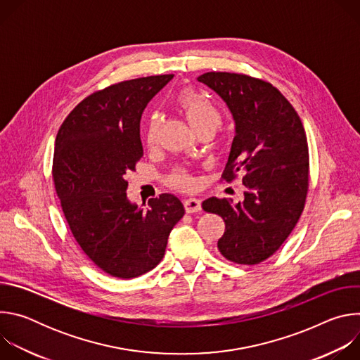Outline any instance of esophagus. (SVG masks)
<instances>
[{"label":"esophagus","instance_id":"34e87169","mask_svg":"<svg viewBox=\"0 0 360 360\" xmlns=\"http://www.w3.org/2000/svg\"><path fill=\"white\" fill-rule=\"evenodd\" d=\"M184 205H185V210H186L188 214H193V212L200 211V200L198 198H186L184 200Z\"/></svg>","mask_w":360,"mask_h":360}]
</instances>
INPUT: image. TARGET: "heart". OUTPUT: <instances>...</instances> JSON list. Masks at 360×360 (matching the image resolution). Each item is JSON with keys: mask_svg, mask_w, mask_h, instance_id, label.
Returning a JSON list of instances; mask_svg holds the SVG:
<instances>
[{"mask_svg": "<svg viewBox=\"0 0 360 360\" xmlns=\"http://www.w3.org/2000/svg\"><path fill=\"white\" fill-rule=\"evenodd\" d=\"M176 104L185 114L189 125L198 132L202 129H217L221 124V111L215 102L195 89H184L176 95ZM161 118L157 112L150 114L145 127V141L153 145L157 141ZM169 184L181 189H191L193 179L182 169L175 171L169 176Z\"/></svg>", "mask_w": 360, "mask_h": 360, "instance_id": "1", "label": "heart"}]
</instances>
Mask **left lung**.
<instances>
[{"label": "left lung", "mask_w": 360, "mask_h": 360, "mask_svg": "<svg viewBox=\"0 0 360 360\" xmlns=\"http://www.w3.org/2000/svg\"><path fill=\"white\" fill-rule=\"evenodd\" d=\"M198 81L231 110L236 135L221 181L243 174V202L208 198L203 211L218 214V240L233 264L258 265L272 256L296 226L309 188V149L302 121L271 82L235 72H207Z\"/></svg>", "instance_id": "8db88e82"}]
</instances>
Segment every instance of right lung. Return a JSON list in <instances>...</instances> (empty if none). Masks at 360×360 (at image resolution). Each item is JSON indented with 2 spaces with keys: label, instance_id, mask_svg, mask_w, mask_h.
I'll list each match as a JSON object with an SVG mask.
<instances>
[{
  "label": "right lung",
  "instance_id": "right-lung-1",
  "mask_svg": "<svg viewBox=\"0 0 360 360\" xmlns=\"http://www.w3.org/2000/svg\"><path fill=\"white\" fill-rule=\"evenodd\" d=\"M172 77H142L96 91L57 134L53 179L64 217L84 253L114 278L132 279L155 268L185 214L171 193L149 199L146 210L127 198L125 174L143 155L141 115Z\"/></svg>",
  "mask_w": 360,
  "mask_h": 360
}]
</instances>
